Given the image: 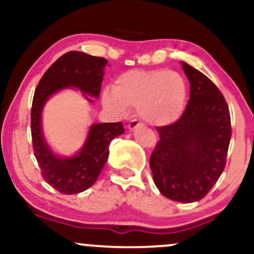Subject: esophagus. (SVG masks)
Returning a JSON list of instances; mask_svg holds the SVG:
<instances>
[{
	"label": "esophagus",
	"instance_id": "obj_1",
	"mask_svg": "<svg viewBox=\"0 0 254 254\" xmlns=\"http://www.w3.org/2000/svg\"><path fill=\"white\" fill-rule=\"evenodd\" d=\"M143 127V123L139 121H137V119H132V121L129 123L130 130H135V129H137V127Z\"/></svg>",
	"mask_w": 254,
	"mask_h": 254
}]
</instances>
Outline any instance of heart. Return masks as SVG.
<instances>
[{
	"label": "heart",
	"instance_id": "obj_1",
	"mask_svg": "<svg viewBox=\"0 0 254 254\" xmlns=\"http://www.w3.org/2000/svg\"><path fill=\"white\" fill-rule=\"evenodd\" d=\"M186 97L188 86L179 72L132 69L117 76L113 89L104 90L103 103L119 116L132 107L148 123L167 125L182 117Z\"/></svg>",
	"mask_w": 254,
	"mask_h": 254
}]
</instances>
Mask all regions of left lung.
<instances>
[{"label": "left lung", "instance_id": "1", "mask_svg": "<svg viewBox=\"0 0 254 254\" xmlns=\"http://www.w3.org/2000/svg\"><path fill=\"white\" fill-rule=\"evenodd\" d=\"M182 64L190 81V100L177 122L156 127L160 141L149 165L165 197L192 203L205 197L222 174L232 125L216 84L190 64Z\"/></svg>", "mask_w": 254, "mask_h": 254}]
</instances>
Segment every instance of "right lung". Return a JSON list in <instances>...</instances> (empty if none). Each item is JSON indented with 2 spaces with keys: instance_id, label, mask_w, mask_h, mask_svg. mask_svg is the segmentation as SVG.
Returning a JSON list of instances; mask_svg holds the SVG:
<instances>
[{
  "instance_id": "1",
  "label": "right lung",
  "mask_w": 254,
  "mask_h": 254,
  "mask_svg": "<svg viewBox=\"0 0 254 254\" xmlns=\"http://www.w3.org/2000/svg\"><path fill=\"white\" fill-rule=\"evenodd\" d=\"M106 63L107 60L103 57L69 51L45 71L34 92L31 110L34 156L44 180L63 194L80 193L97 182L109 157L110 142L122 135L124 127L122 122L92 125L86 143L77 155L58 157L49 149L43 137L40 122L43 106L54 93L66 87H75L84 94L98 98Z\"/></svg>"
}]
</instances>
